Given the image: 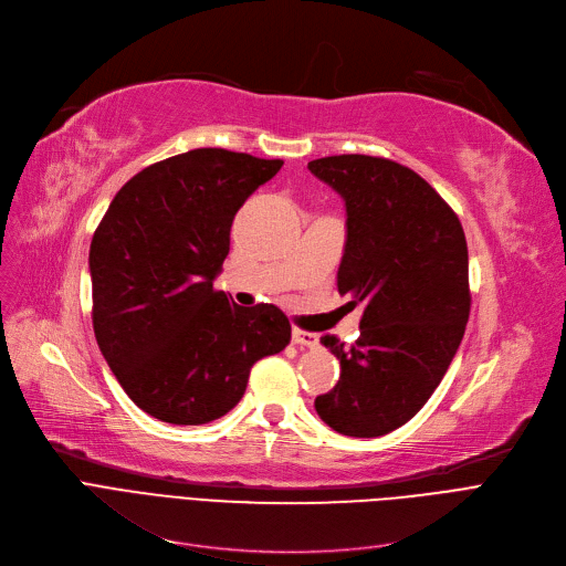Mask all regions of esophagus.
<instances>
[{"label": "esophagus", "instance_id": "34e87169", "mask_svg": "<svg viewBox=\"0 0 566 566\" xmlns=\"http://www.w3.org/2000/svg\"><path fill=\"white\" fill-rule=\"evenodd\" d=\"M292 343L298 347H317L319 345V336L311 334V331H302V328H292Z\"/></svg>", "mask_w": 566, "mask_h": 566}]
</instances>
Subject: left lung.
Masks as SVG:
<instances>
[{
	"mask_svg": "<svg viewBox=\"0 0 566 566\" xmlns=\"http://www.w3.org/2000/svg\"><path fill=\"white\" fill-rule=\"evenodd\" d=\"M308 171L345 201L338 292L365 308L352 347L319 340L340 360V379L315 397V411L338 434L384 437L424 407L459 349L471 313L467 235L402 164L334 155Z\"/></svg>",
	"mask_w": 566,
	"mask_h": 566,
	"instance_id": "8db88e82",
	"label": "left lung"
}]
</instances>
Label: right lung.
Wrapping results in <instances>:
<instances>
[{
	"label": "right lung",
	"mask_w": 566,
	"mask_h": 566,
	"mask_svg": "<svg viewBox=\"0 0 566 566\" xmlns=\"http://www.w3.org/2000/svg\"><path fill=\"white\" fill-rule=\"evenodd\" d=\"M281 166L223 148L161 159L120 187L95 230L97 347L129 400L161 422L226 416L253 363L290 343L276 306L244 308L214 290L232 219Z\"/></svg>",
	"instance_id": "right-lung-1"
}]
</instances>
